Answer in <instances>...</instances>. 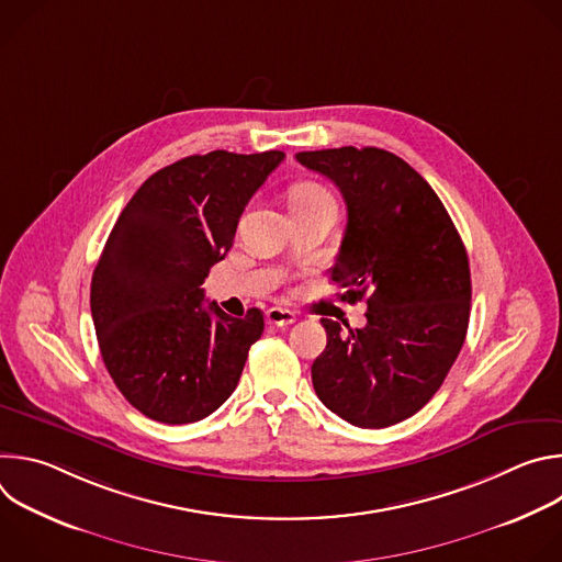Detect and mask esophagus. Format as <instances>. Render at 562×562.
Here are the masks:
<instances>
[{"mask_svg": "<svg viewBox=\"0 0 562 562\" xmlns=\"http://www.w3.org/2000/svg\"><path fill=\"white\" fill-rule=\"evenodd\" d=\"M295 323V313L289 308H280V306H271L267 311V325L271 327H286Z\"/></svg>", "mask_w": 562, "mask_h": 562, "instance_id": "obj_1", "label": "esophagus"}]
</instances>
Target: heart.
Listing matches in <instances>:
<instances>
[{
	"label": "heart",
	"instance_id": "b5f03b06",
	"mask_svg": "<svg viewBox=\"0 0 562 562\" xmlns=\"http://www.w3.org/2000/svg\"><path fill=\"white\" fill-rule=\"evenodd\" d=\"M329 191L323 189L319 184H313V182H302L297 184L293 191H291V206L295 204H304V202H313L317 198H327Z\"/></svg>",
	"mask_w": 562,
	"mask_h": 562
}]
</instances>
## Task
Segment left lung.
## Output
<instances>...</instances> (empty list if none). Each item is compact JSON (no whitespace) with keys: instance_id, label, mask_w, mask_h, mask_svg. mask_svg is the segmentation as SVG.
<instances>
[{"instance_id":"left-lung-1","label":"left lung","mask_w":562,"mask_h":562,"mask_svg":"<svg viewBox=\"0 0 562 562\" xmlns=\"http://www.w3.org/2000/svg\"><path fill=\"white\" fill-rule=\"evenodd\" d=\"M347 204L331 280L367 302L362 329L323 317L327 347L311 364L325 407L362 429L420 412L456 362L471 306L462 239L427 180L397 155L367 146L302 150Z\"/></svg>"}]
</instances>
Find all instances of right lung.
I'll list each match as a JSON object with an SVG mask.
<instances>
[{
	"instance_id": "1",
	"label": "right lung",
	"mask_w": 562,
	"mask_h": 562,
	"mask_svg": "<svg viewBox=\"0 0 562 562\" xmlns=\"http://www.w3.org/2000/svg\"><path fill=\"white\" fill-rule=\"evenodd\" d=\"M282 159V150L189 155L153 173L120 213L93 271L91 313L106 371L146 418L198 423L235 391L265 315L204 304L202 282Z\"/></svg>"
}]
</instances>
